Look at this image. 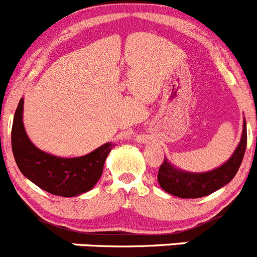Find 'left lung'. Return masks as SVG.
Returning <instances> with one entry per match:
<instances>
[{
    "instance_id": "left-lung-1",
    "label": "left lung",
    "mask_w": 257,
    "mask_h": 257,
    "mask_svg": "<svg viewBox=\"0 0 257 257\" xmlns=\"http://www.w3.org/2000/svg\"><path fill=\"white\" fill-rule=\"evenodd\" d=\"M246 144H247V131H246V122H243V133L240 144L231 159L222 167L208 173L193 174V173L178 170L165 160L159 168V184L165 192L180 198L206 197L233 179L242 163Z\"/></svg>"
}]
</instances>
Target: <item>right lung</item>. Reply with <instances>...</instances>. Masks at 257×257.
I'll list each match as a JSON object with an SVG mask.
<instances>
[{
	"mask_svg": "<svg viewBox=\"0 0 257 257\" xmlns=\"http://www.w3.org/2000/svg\"><path fill=\"white\" fill-rule=\"evenodd\" d=\"M24 98L20 99L14 123L11 144L20 172L41 189L60 197H74L94 187L102 175L104 161L113 145L104 144L80 158H58L39 150L29 140L23 123Z\"/></svg>",
	"mask_w": 257,
	"mask_h": 257,
	"instance_id": "right-lung-1",
	"label": "right lung"
}]
</instances>
